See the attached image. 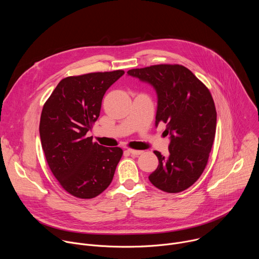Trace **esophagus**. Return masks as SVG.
<instances>
[{
  "label": "esophagus",
  "mask_w": 259,
  "mask_h": 259,
  "mask_svg": "<svg viewBox=\"0 0 259 259\" xmlns=\"http://www.w3.org/2000/svg\"><path fill=\"white\" fill-rule=\"evenodd\" d=\"M128 153H130L131 155L133 156H138V155H141L143 152L142 151H138V150H133V149H128L127 150Z\"/></svg>",
  "instance_id": "esophagus-1"
}]
</instances>
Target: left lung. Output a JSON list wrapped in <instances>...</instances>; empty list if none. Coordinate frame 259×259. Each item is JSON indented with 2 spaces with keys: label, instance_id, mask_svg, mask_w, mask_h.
<instances>
[{
  "label": "left lung",
  "instance_id": "left-lung-1",
  "mask_svg": "<svg viewBox=\"0 0 259 259\" xmlns=\"http://www.w3.org/2000/svg\"><path fill=\"white\" fill-rule=\"evenodd\" d=\"M128 75L152 84L158 94L156 124L171 134L168 156L155 151L158 168L149 176L159 190L186 191L204 172L216 131V108L209 89L186 66L156 64Z\"/></svg>",
  "mask_w": 259,
  "mask_h": 259
}]
</instances>
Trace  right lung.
Returning <instances> with one entry per match:
<instances>
[{"label":"right lung","instance_id":"obj_1","mask_svg":"<svg viewBox=\"0 0 259 259\" xmlns=\"http://www.w3.org/2000/svg\"><path fill=\"white\" fill-rule=\"evenodd\" d=\"M124 73L66 77L44 103L40 136L47 164L61 188L76 198L92 199L106 190L123 156L121 147L93 142L87 132L99 117L105 91Z\"/></svg>","mask_w":259,"mask_h":259}]
</instances>
